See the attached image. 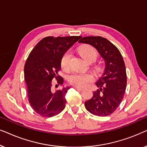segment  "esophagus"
<instances>
[{"label": "esophagus", "instance_id": "34e87169", "mask_svg": "<svg viewBox=\"0 0 147 147\" xmlns=\"http://www.w3.org/2000/svg\"><path fill=\"white\" fill-rule=\"evenodd\" d=\"M74 88H76V90H79V91H82V88H80V87H76V86H74Z\"/></svg>", "mask_w": 147, "mask_h": 147}]
</instances>
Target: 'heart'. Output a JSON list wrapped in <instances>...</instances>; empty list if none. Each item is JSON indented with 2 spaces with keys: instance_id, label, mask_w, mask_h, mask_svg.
Wrapping results in <instances>:
<instances>
[{
  "instance_id": "heart-1",
  "label": "heart",
  "mask_w": 147,
  "mask_h": 147,
  "mask_svg": "<svg viewBox=\"0 0 147 147\" xmlns=\"http://www.w3.org/2000/svg\"><path fill=\"white\" fill-rule=\"evenodd\" d=\"M78 51L82 58L88 62L91 60L93 61H95L98 55V51L96 48L90 45H84L81 46L78 49ZM71 56V53L69 51H67L61 58V67L64 71H67L69 69V61ZM67 80L72 86L84 88L93 81L94 77L90 73L74 72L68 76Z\"/></svg>"
}]
</instances>
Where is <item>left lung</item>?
<instances>
[{
    "mask_svg": "<svg viewBox=\"0 0 147 147\" xmlns=\"http://www.w3.org/2000/svg\"><path fill=\"white\" fill-rule=\"evenodd\" d=\"M79 43L96 48L105 61L104 73L96 83L98 90L85 102L86 110L94 115L106 116L113 113L121 103L126 88V72L122 56L117 47L100 36L82 38Z\"/></svg>",
    "mask_w": 147,
    "mask_h": 147,
    "instance_id": "1",
    "label": "left lung"
}]
</instances>
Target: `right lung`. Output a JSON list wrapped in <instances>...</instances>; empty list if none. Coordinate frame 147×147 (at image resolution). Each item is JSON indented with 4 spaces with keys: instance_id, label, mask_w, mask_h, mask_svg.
<instances>
[{
    "instance_id": "obj_1",
    "label": "right lung",
    "mask_w": 147,
    "mask_h": 147,
    "mask_svg": "<svg viewBox=\"0 0 147 147\" xmlns=\"http://www.w3.org/2000/svg\"><path fill=\"white\" fill-rule=\"evenodd\" d=\"M81 36H49L42 39L29 53L24 67L29 102L36 113L52 117L65 107V94L69 87L54 91L52 80L62 86L63 78L58 75L63 54Z\"/></svg>"
}]
</instances>
